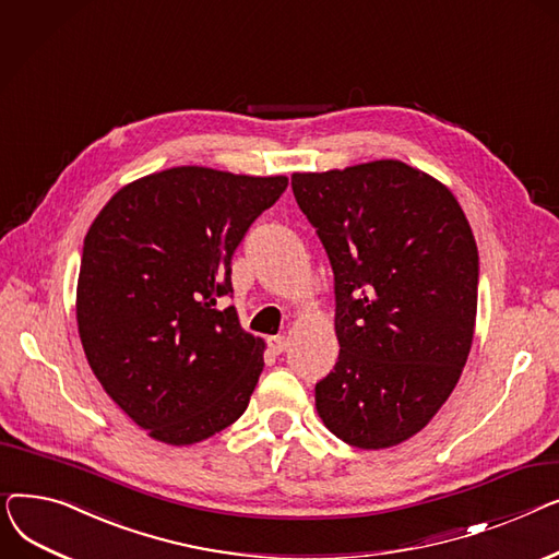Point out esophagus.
Returning a JSON list of instances; mask_svg holds the SVG:
<instances>
[{
    "label": "esophagus",
    "instance_id": "obj_1",
    "mask_svg": "<svg viewBox=\"0 0 559 559\" xmlns=\"http://www.w3.org/2000/svg\"><path fill=\"white\" fill-rule=\"evenodd\" d=\"M285 346H287V342H285V337H283V335H278V337H270V348H272V354H274V356H281L283 350H285Z\"/></svg>",
    "mask_w": 559,
    "mask_h": 559
}]
</instances>
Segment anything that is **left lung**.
<instances>
[{"label": "left lung", "mask_w": 559, "mask_h": 559, "mask_svg": "<svg viewBox=\"0 0 559 559\" xmlns=\"http://www.w3.org/2000/svg\"><path fill=\"white\" fill-rule=\"evenodd\" d=\"M292 192L335 276L340 356L317 413L350 447H396L447 403L472 350V226L447 186L401 160L297 171Z\"/></svg>", "instance_id": "obj_1"}]
</instances>
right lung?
Listing matches in <instances>:
<instances>
[{
	"instance_id": "obj_1",
	"label": "right lung",
	"mask_w": 559,
	"mask_h": 559,
	"mask_svg": "<svg viewBox=\"0 0 559 559\" xmlns=\"http://www.w3.org/2000/svg\"><path fill=\"white\" fill-rule=\"evenodd\" d=\"M285 176L171 167L115 192L83 240L76 324L106 394L150 437L203 442L238 421L264 342L242 331L230 258Z\"/></svg>"
}]
</instances>
